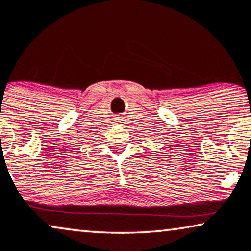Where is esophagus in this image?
Returning <instances> with one entry per match:
<instances>
[{"label": "esophagus", "mask_w": 251, "mask_h": 251, "mask_svg": "<svg viewBox=\"0 0 251 251\" xmlns=\"http://www.w3.org/2000/svg\"><path fill=\"white\" fill-rule=\"evenodd\" d=\"M114 121H115V122H122V121H123V118H122V117H115Z\"/></svg>", "instance_id": "1"}]
</instances>
